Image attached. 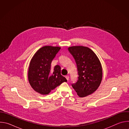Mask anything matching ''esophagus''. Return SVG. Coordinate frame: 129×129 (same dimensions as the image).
I'll list each match as a JSON object with an SVG mask.
<instances>
[{"label": "esophagus", "mask_w": 129, "mask_h": 129, "mask_svg": "<svg viewBox=\"0 0 129 129\" xmlns=\"http://www.w3.org/2000/svg\"><path fill=\"white\" fill-rule=\"evenodd\" d=\"M65 78H66V79H67V81H68L69 78V76H65Z\"/></svg>", "instance_id": "34e87169"}]
</instances>
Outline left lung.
<instances>
[{"label": "left lung", "mask_w": 129, "mask_h": 129, "mask_svg": "<svg viewBox=\"0 0 129 129\" xmlns=\"http://www.w3.org/2000/svg\"><path fill=\"white\" fill-rule=\"evenodd\" d=\"M68 50L75 59L79 75L77 82L72 84V87L81 98L93 93L102 80V68L99 59L87 47L71 46Z\"/></svg>", "instance_id": "1"}]
</instances>
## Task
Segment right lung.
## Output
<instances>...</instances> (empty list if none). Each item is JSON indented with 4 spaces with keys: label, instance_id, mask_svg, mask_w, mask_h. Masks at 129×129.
Listing matches in <instances>:
<instances>
[{
    "label": "right lung",
    "instance_id": "right-lung-1",
    "mask_svg": "<svg viewBox=\"0 0 129 129\" xmlns=\"http://www.w3.org/2000/svg\"><path fill=\"white\" fill-rule=\"evenodd\" d=\"M60 49L58 46H43L35 53L30 62L28 81L33 89L40 94H48L62 83L67 82L61 75L59 65L51 68V62Z\"/></svg>",
    "mask_w": 129,
    "mask_h": 129
}]
</instances>
